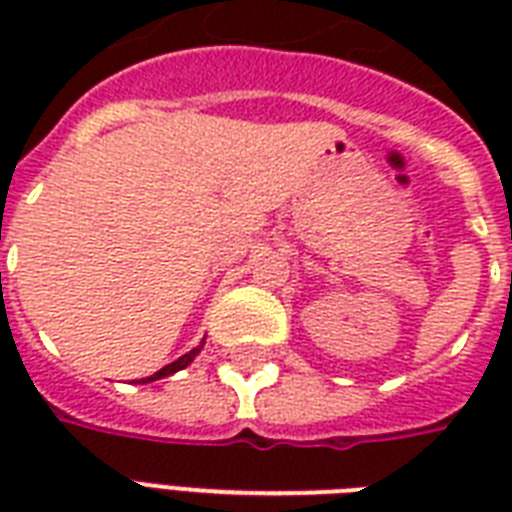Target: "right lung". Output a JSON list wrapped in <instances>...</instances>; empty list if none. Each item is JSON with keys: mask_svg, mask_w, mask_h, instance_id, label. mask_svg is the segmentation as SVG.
Returning a JSON list of instances; mask_svg holds the SVG:
<instances>
[{"mask_svg": "<svg viewBox=\"0 0 512 512\" xmlns=\"http://www.w3.org/2000/svg\"><path fill=\"white\" fill-rule=\"evenodd\" d=\"M199 350H201V345H199V348L188 350L185 356H180V358H177V361H172V364H167V366H164V369H159V372H156V374H151V377H148V382H151V380H162V377H167V374H175V372H180V369H185V366L191 364L193 356H196Z\"/></svg>", "mask_w": 512, "mask_h": 512, "instance_id": "add662e5", "label": "right lung"}]
</instances>
